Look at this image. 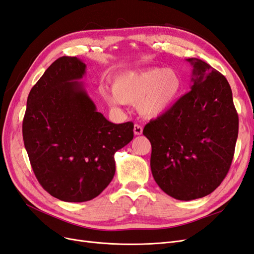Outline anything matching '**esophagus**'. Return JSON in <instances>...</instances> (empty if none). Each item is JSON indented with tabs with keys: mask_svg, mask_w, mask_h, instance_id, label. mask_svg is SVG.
Masks as SVG:
<instances>
[{
	"mask_svg": "<svg viewBox=\"0 0 254 254\" xmlns=\"http://www.w3.org/2000/svg\"><path fill=\"white\" fill-rule=\"evenodd\" d=\"M133 132H134V134H135V135H140V134H142V132H143V128H142V126L135 124V125H134V127H133Z\"/></svg>",
	"mask_w": 254,
	"mask_h": 254,
	"instance_id": "1",
	"label": "esophagus"
}]
</instances>
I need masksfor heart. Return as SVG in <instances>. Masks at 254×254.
<instances>
[{"label": "heart", "mask_w": 254, "mask_h": 254, "mask_svg": "<svg viewBox=\"0 0 254 254\" xmlns=\"http://www.w3.org/2000/svg\"><path fill=\"white\" fill-rule=\"evenodd\" d=\"M182 78L174 68L150 67L120 75L113 88H104L102 95L110 106L135 105L146 118H156L170 110L182 90Z\"/></svg>", "instance_id": "b5f03b06"}]
</instances>
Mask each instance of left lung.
<instances>
[{
	"mask_svg": "<svg viewBox=\"0 0 254 254\" xmlns=\"http://www.w3.org/2000/svg\"><path fill=\"white\" fill-rule=\"evenodd\" d=\"M188 61L194 67L190 91L143 130L151 144L155 181L167 195L186 201L220 186L238 134V115L225 76L200 59Z\"/></svg>",
	"mask_w": 254,
	"mask_h": 254,
	"instance_id": "left-lung-1",
	"label": "left lung"
}]
</instances>
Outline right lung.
I'll list each match as a JSON object with an SVG mask.
<instances>
[{
  "label": "right lung",
  "instance_id": "obj_1",
  "mask_svg": "<svg viewBox=\"0 0 254 254\" xmlns=\"http://www.w3.org/2000/svg\"><path fill=\"white\" fill-rule=\"evenodd\" d=\"M86 64L64 56L30 90L22 132L30 165L41 187L59 200L97 197L115 173L114 153L133 139V123L106 120L81 79Z\"/></svg>",
  "mask_w": 254,
  "mask_h": 254
}]
</instances>
